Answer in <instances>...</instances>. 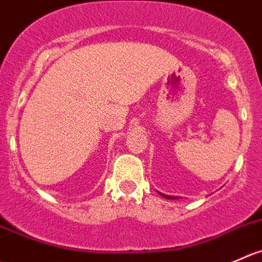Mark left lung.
Returning a JSON list of instances; mask_svg holds the SVG:
<instances>
[{"mask_svg":"<svg viewBox=\"0 0 262 262\" xmlns=\"http://www.w3.org/2000/svg\"><path fill=\"white\" fill-rule=\"evenodd\" d=\"M162 197H165V199L167 200H175L177 197H174V195H167V194H162Z\"/></svg>","mask_w":262,"mask_h":262,"instance_id":"8db88e82","label":"left lung"}]
</instances>
